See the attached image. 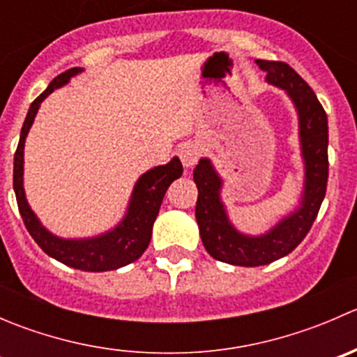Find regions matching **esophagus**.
Here are the masks:
<instances>
[{"label":"esophagus","instance_id":"esophagus-1","mask_svg":"<svg viewBox=\"0 0 357 357\" xmlns=\"http://www.w3.org/2000/svg\"><path fill=\"white\" fill-rule=\"evenodd\" d=\"M200 153H202L200 146L193 142L183 143V145L179 146V158H181L185 167H192V165H195L197 162H199Z\"/></svg>","mask_w":357,"mask_h":357}]
</instances>
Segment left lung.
Wrapping results in <instances>:
<instances>
[{
	"instance_id": "1",
	"label": "left lung",
	"mask_w": 357,
	"mask_h": 357,
	"mask_svg": "<svg viewBox=\"0 0 357 357\" xmlns=\"http://www.w3.org/2000/svg\"><path fill=\"white\" fill-rule=\"evenodd\" d=\"M271 84L287 89L298 112L305 186L301 208L262 236L240 235L226 218L219 200L221 179L207 158L193 171L199 188L195 218L202 243L214 259L235 266H264L290 254L311 229L326 193L328 181V119L311 86L285 62L255 60Z\"/></svg>"
}]
</instances>
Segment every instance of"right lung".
<instances>
[{"mask_svg": "<svg viewBox=\"0 0 357 357\" xmlns=\"http://www.w3.org/2000/svg\"><path fill=\"white\" fill-rule=\"evenodd\" d=\"M82 68L74 67L56 75L48 88L31 103V109L25 117L22 131H20L19 146H17L15 158H13V190H15L17 204H19L20 215L24 225L34 242L38 243L50 257L70 266V268L81 269V271H110V269L122 268L131 264L136 259L143 255L152 238V226L155 222L158 208L162 199L167 192L169 185L183 174V165L178 157L172 158L169 164L158 165L150 169L149 172L138 179L129 202L128 214L124 221L112 231L102 236L88 240H62L59 236L46 231L38 221L34 212L29 207L24 195L22 176H24V143L39 105L43 100L55 91L56 88L63 86L72 75L81 72Z\"/></svg>", "mask_w": 357, "mask_h": 357, "instance_id": "right-lung-1", "label": "right lung"}]
</instances>
